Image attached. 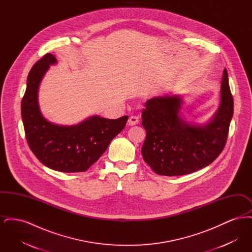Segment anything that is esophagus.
<instances>
[{
    "instance_id": "34e87169",
    "label": "esophagus",
    "mask_w": 252,
    "mask_h": 252,
    "mask_svg": "<svg viewBox=\"0 0 252 252\" xmlns=\"http://www.w3.org/2000/svg\"><path fill=\"white\" fill-rule=\"evenodd\" d=\"M139 122H140V121H139V117L133 115V116H130L129 119H128V125H129V126H135V125L139 124Z\"/></svg>"
}]
</instances>
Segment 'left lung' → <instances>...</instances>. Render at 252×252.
<instances>
[{"label": "left lung", "mask_w": 252, "mask_h": 252, "mask_svg": "<svg viewBox=\"0 0 252 252\" xmlns=\"http://www.w3.org/2000/svg\"><path fill=\"white\" fill-rule=\"evenodd\" d=\"M179 95L154 97L144 104V161L161 176H182L211 164L223 151L233 115L228 72L222 75L220 106L209 123L191 125L180 117Z\"/></svg>", "instance_id": "left-lung-1"}]
</instances>
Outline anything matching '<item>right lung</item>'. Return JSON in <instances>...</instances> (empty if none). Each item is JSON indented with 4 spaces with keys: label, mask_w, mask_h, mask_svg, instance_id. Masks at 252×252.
Returning <instances> with one entry per match:
<instances>
[{
    "label": "right lung",
    "mask_w": 252,
    "mask_h": 252,
    "mask_svg": "<svg viewBox=\"0 0 252 252\" xmlns=\"http://www.w3.org/2000/svg\"><path fill=\"white\" fill-rule=\"evenodd\" d=\"M56 63L55 56L46 54L28 74L22 101L25 137L34 155L45 166L64 173L84 172L125 128L128 116L106 119L94 115L73 126H59L46 120L38 106V87L50 65Z\"/></svg>",
    "instance_id": "1"
}]
</instances>
